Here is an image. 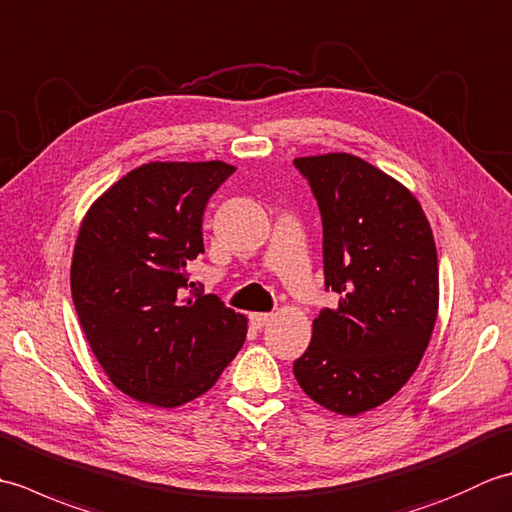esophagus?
<instances>
[{
    "instance_id": "obj_1",
    "label": "esophagus",
    "mask_w": 512,
    "mask_h": 512,
    "mask_svg": "<svg viewBox=\"0 0 512 512\" xmlns=\"http://www.w3.org/2000/svg\"><path fill=\"white\" fill-rule=\"evenodd\" d=\"M270 321H273V312H253V314H250V323H253L255 328H264V325H268Z\"/></svg>"
}]
</instances>
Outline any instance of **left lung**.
<instances>
[{
  "mask_svg": "<svg viewBox=\"0 0 512 512\" xmlns=\"http://www.w3.org/2000/svg\"><path fill=\"white\" fill-rule=\"evenodd\" d=\"M323 222L325 290L339 295L312 323L292 365L321 407L358 416L416 372L438 317V255L427 215L387 173L352 154L297 158Z\"/></svg>",
  "mask_w": 512,
  "mask_h": 512,
  "instance_id": "left-lung-1",
  "label": "left lung"
}]
</instances>
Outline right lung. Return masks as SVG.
<instances>
[{
  "label": "right lung",
  "instance_id": "1",
  "mask_svg": "<svg viewBox=\"0 0 512 512\" xmlns=\"http://www.w3.org/2000/svg\"><path fill=\"white\" fill-rule=\"evenodd\" d=\"M235 171L220 160L149 162L85 215L70 286L96 361L134 400L180 407L209 391L246 341V317L191 281L202 215Z\"/></svg>",
  "mask_w": 512,
  "mask_h": 512
}]
</instances>
